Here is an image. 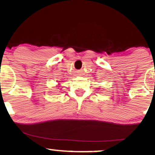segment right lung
Returning a JSON list of instances; mask_svg holds the SVG:
<instances>
[{
  "mask_svg": "<svg viewBox=\"0 0 155 155\" xmlns=\"http://www.w3.org/2000/svg\"><path fill=\"white\" fill-rule=\"evenodd\" d=\"M58 85H59V86H58V87H60V84H58Z\"/></svg>",
  "mask_w": 155,
  "mask_h": 155,
  "instance_id": "add662e5",
  "label": "right lung"
}]
</instances>
